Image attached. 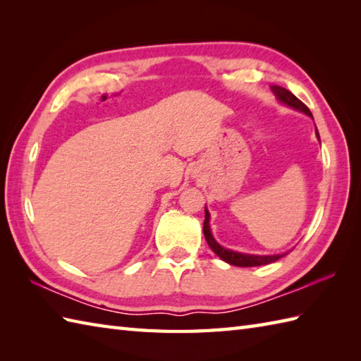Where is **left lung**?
<instances>
[{
    "instance_id": "obj_1",
    "label": "left lung",
    "mask_w": 361,
    "mask_h": 361,
    "mask_svg": "<svg viewBox=\"0 0 361 361\" xmlns=\"http://www.w3.org/2000/svg\"><path fill=\"white\" fill-rule=\"evenodd\" d=\"M273 93L276 94V97L279 99V101L282 104H286L288 106H291V109H295L298 111H302L307 114V116L312 118V113L310 110L305 106V104H302L299 99L291 94L288 90L282 88V87H278V85H273L271 87ZM317 136L319 140V135H318V130H317ZM209 211L204 208V224H203V233H204V239L206 242H208L209 248L216 252V255L221 259L225 260V262H228L229 265H235V267H259V265H267V264H271V262H276V260L281 259L282 256L286 255H273V256H255V255H243V252H237V251H231V250H226L221 247V245H219L216 242V239H214L212 234H211V228H209Z\"/></svg>"
}]
</instances>
